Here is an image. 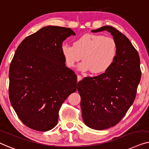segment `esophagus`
Listing matches in <instances>:
<instances>
[{"instance_id":"esophagus-1","label":"esophagus","mask_w":149,"mask_h":149,"mask_svg":"<svg viewBox=\"0 0 149 149\" xmlns=\"http://www.w3.org/2000/svg\"><path fill=\"white\" fill-rule=\"evenodd\" d=\"M81 79H82V77H81L80 75H77V81H79L81 80Z\"/></svg>"}]
</instances>
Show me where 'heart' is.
Masks as SVG:
<instances>
[{
  "mask_svg": "<svg viewBox=\"0 0 149 149\" xmlns=\"http://www.w3.org/2000/svg\"><path fill=\"white\" fill-rule=\"evenodd\" d=\"M61 51L69 68L75 67L83 56L84 61L79 64V70L91 71L94 74H100L106 72L113 63L117 47L112 38L85 33L75 40L74 46L63 45Z\"/></svg>",
  "mask_w": 149,
  "mask_h": 149,
  "instance_id": "obj_1",
  "label": "heart"
}]
</instances>
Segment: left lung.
Wrapping results in <instances>:
<instances>
[{
	"label": "left lung",
	"instance_id": "left-lung-1",
	"mask_svg": "<svg viewBox=\"0 0 149 149\" xmlns=\"http://www.w3.org/2000/svg\"><path fill=\"white\" fill-rule=\"evenodd\" d=\"M104 30L111 33L117 44L113 63L103 74L84 77L77 84L84 122L97 130L114 126L125 116L135 99L141 78L140 56L131 42L112 26L91 32Z\"/></svg>",
	"mask_w": 149,
	"mask_h": 149
}]
</instances>
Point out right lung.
I'll return each instance as SVG.
<instances>
[{
	"label": "right lung",
	"instance_id": "1",
	"mask_svg": "<svg viewBox=\"0 0 149 149\" xmlns=\"http://www.w3.org/2000/svg\"><path fill=\"white\" fill-rule=\"evenodd\" d=\"M71 28L47 26L26 37L9 68V95L23 123L34 130L55 127L61 106L77 90V76L65 66L63 42Z\"/></svg>",
	"mask_w": 149,
	"mask_h": 149
}]
</instances>
